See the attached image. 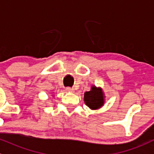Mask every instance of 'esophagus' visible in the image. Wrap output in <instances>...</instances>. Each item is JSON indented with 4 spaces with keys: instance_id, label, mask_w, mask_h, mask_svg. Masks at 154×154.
Returning <instances> with one entry per match:
<instances>
[{
    "instance_id": "esophagus-1",
    "label": "esophagus",
    "mask_w": 154,
    "mask_h": 154,
    "mask_svg": "<svg viewBox=\"0 0 154 154\" xmlns=\"http://www.w3.org/2000/svg\"><path fill=\"white\" fill-rule=\"evenodd\" d=\"M66 91H67V92H74V88H71V87H67V88H66Z\"/></svg>"
}]
</instances>
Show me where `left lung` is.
Segmentation results:
<instances>
[{
    "instance_id": "1",
    "label": "left lung",
    "mask_w": 154,
    "mask_h": 154,
    "mask_svg": "<svg viewBox=\"0 0 154 154\" xmlns=\"http://www.w3.org/2000/svg\"><path fill=\"white\" fill-rule=\"evenodd\" d=\"M105 96L101 87L93 85L90 91L84 93V103L91 110H97L104 104Z\"/></svg>"
}]
</instances>
